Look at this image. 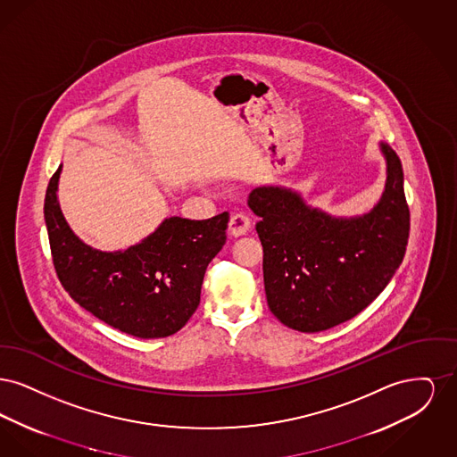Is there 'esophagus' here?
Masks as SVG:
<instances>
[{
    "label": "esophagus",
    "mask_w": 457,
    "mask_h": 457,
    "mask_svg": "<svg viewBox=\"0 0 457 457\" xmlns=\"http://www.w3.org/2000/svg\"><path fill=\"white\" fill-rule=\"evenodd\" d=\"M250 226H252V222H250V218L246 214H243V212L235 214L233 218L229 219V235L235 237V238L243 237V235L248 233Z\"/></svg>",
    "instance_id": "34e87169"
}]
</instances>
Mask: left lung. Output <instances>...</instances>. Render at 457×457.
<instances>
[{
    "instance_id": "1",
    "label": "left lung",
    "mask_w": 457,
    "mask_h": 457,
    "mask_svg": "<svg viewBox=\"0 0 457 457\" xmlns=\"http://www.w3.org/2000/svg\"><path fill=\"white\" fill-rule=\"evenodd\" d=\"M386 187L361 216L339 218L312 207L286 187H257L248 207L261 220L263 286L270 312L284 326L320 332L365 310L399 269L410 209L397 154L378 144Z\"/></svg>"
}]
</instances>
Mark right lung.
I'll list each match as a JSON object with an SVG mask.
<instances>
[{"mask_svg":"<svg viewBox=\"0 0 457 457\" xmlns=\"http://www.w3.org/2000/svg\"><path fill=\"white\" fill-rule=\"evenodd\" d=\"M62 166L44 200L56 274L94 317L140 339L168 337L194 315L207 265L226 243L228 212L204 220L171 216L125 250L103 252L79 238L58 202Z\"/></svg>","mask_w":457,"mask_h":457,"instance_id":"1","label":"right lung"}]
</instances>
